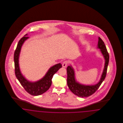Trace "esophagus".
<instances>
[{
	"instance_id": "obj_1",
	"label": "esophagus",
	"mask_w": 123,
	"mask_h": 123,
	"mask_svg": "<svg viewBox=\"0 0 123 123\" xmlns=\"http://www.w3.org/2000/svg\"><path fill=\"white\" fill-rule=\"evenodd\" d=\"M68 63H69V61H67V60L64 61L63 62V64H62L63 67H64V68L66 67V66H67V64H68Z\"/></svg>"
}]
</instances>
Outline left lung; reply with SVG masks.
<instances>
[{"label": "left lung", "mask_w": 123, "mask_h": 123, "mask_svg": "<svg viewBox=\"0 0 123 123\" xmlns=\"http://www.w3.org/2000/svg\"><path fill=\"white\" fill-rule=\"evenodd\" d=\"M97 47L98 48L100 49L101 53L103 55L105 59V63L100 80L97 84L91 85H85L80 84L77 82L75 79V71L72 67L70 65L68 66L67 68L68 86L70 91L78 97H87L93 94L99 88L101 84L105 78L107 66L109 63V56L104 42L100 37H99Z\"/></svg>", "instance_id": "8db88e82"}]
</instances>
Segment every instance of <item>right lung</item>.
<instances>
[{"mask_svg": "<svg viewBox=\"0 0 123 123\" xmlns=\"http://www.w3.org/2000/svg\"><path fill=\"white\" fill-rule=\"evenodd\" d=\"M27 36V34L20 40L14 53L15 73L18 80L25 90L31 95L37 96L46 92L50 88L52 84L53 76L62 67V64L59 63L51 67L45 76L38 81L31 82L27 80L21 73L19 65V57L21 47L25 41L29 38Z\"/></svg>", "mask_w": 123, "mask_h": 123, "instance_id": "1", "label": "right lung"}]
</instances>
